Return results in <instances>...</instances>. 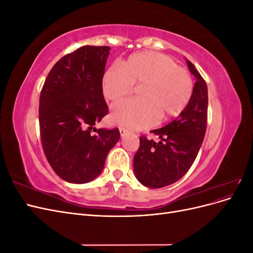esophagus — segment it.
I'll return each instance as SVG.
<instances>
[{
  "label": "esophagus",
  "instance_id": "obj_1",
  "mask_svg": "<svg viewBox=\"0 0 253 253\" xmlns=\"http://www.w3.org/2000/svg\"><path fill=\"white\" fill-rule=\"evenodd\" d=\"M119 132H120V135H121V137L126 136V134L127 133V131H126V129L125 127H119Z\"/></svg>",
  "mask_w": 253,
  "mask_h": 253
}]
</instances>
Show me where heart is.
Here are the masks:
<instances>
[{"label":"heart","instance_id":"1","mask_svg":"<svg viewBox=\"0 0 253 253\" xmlns=\"http://www.w3.org/2000/svg\"><path fill=\"white\" fill-rule=\"evenodd\" d=\"M135 84H143L142 99H128L113 106V120L127 128H145L160 119L177 117L193 95V81L185 68L170 56L140 51L127 57L121 66H111L102 76L104 97L115 101L131 95Z\"/></svg>","mask_w":253,"mask_h":253}]
</instances>
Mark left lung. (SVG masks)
Listing matches in <instances>:
<instances>
[{
  "label": "left lung",
  "mask_w": 253,
  "mask_h": 253,
  "mask_svg": "<svg viewBox=\"0 0 253 253\" xmlns=\"http://www.w3.org/2000/svg\"><path fill=\"white\" fill-rule=\"evenodd\" d=\"M196 82L191 100L179 116L162 128L151 133L159 141L140 137V145L134 156V172L143 186L158 189L179 180L194 163L207 126L208 88L195 66L187 60Z\"/></svg>",
  "instance_id": "left-lung-1"
}]
</instances>
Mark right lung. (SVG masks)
<instances>
[{
	"instance_id": "add662e5",
	"label": "right lung",
	"mask_w": 253,
	"mask_h": 253,
	"mask_svg": "<svg viewBox=\"0 0 253 253\" xmlns=\"http://www.w3.org/2000/svg\"><path fill=\"white\" fill-rule=\"evenodd\" d=\"M110 49L85 45L67 53L52 66L41 90L44 154L55 173L68 182L95 179L120 138L117 127H94L109 113L101 80Z\"/></svg>"
}]
</instances>
